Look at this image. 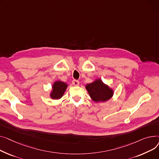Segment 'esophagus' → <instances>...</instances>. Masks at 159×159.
<instances>
[{"label":"esophagus","instance_id":"34e87169","mask_svg":"<svg viewBox=\"0 0 159 159\" xmlns=\"http://www.w3.org/2000/svg\"><path fill=\"white\" fill-rule=\"evenodd\" d=\"M72 83V84H73V85H74V86H78L79 84H80L79 81L76 80H74Z\"/></svg>","mask_w":159,"mask_h":159}]
</instances>
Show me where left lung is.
<instances>
[{"mask_svg":"<svg viewBox=\"0 0 159 159\" xmlns=\"http://www.w3.org/2000/svg\"><path fill=\"white\" fill-rule=\"evenodd\" d=\"M85 89L92 100L95 102H107L113 97L114 93V90L104 83L100 78L87 84Z\"/></svg>","mask_w":159,"mask_h":159,"instance_id":"8db88e82","label":"left lung"}]
</instances>
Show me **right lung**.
<instances>
[{"label": "right lung", "mask_w": 159, "mask_h": 159, "mask_svg": "<svg viewBox=\"0 0 159 159\" xmlns=\"http://www.w3.org/2000/svg\"><path fill=\"white\" fill-rule=\"evenodd\" d=\"M68 85L63 81L58 80L55 81L50 92L49 96L52 99H60L64 95L65 90H66Z\"/></svg>", "instance_id": "1"}]
</instances>
